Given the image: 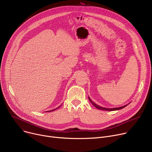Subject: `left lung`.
<instances>
[{
  "mask_svg": "<svg viewBox=\"0 0 152 152\" xmlns=\"http://www.w3.org/2000/svg\"><path fill=\"white\" fill-rule=\"evenodd\" d=\"M88 99H89V101L90 102H91V103H92L95 107H96L97 109H100V110H107V111H111V110H120V109H123V108H124L125 107H126V106H128L129 103H128V104H126V105H125V106H122V107H115V108H105V107H101V106H98V105H97L96 104H95L94 102H93L92 100H91V99L90 98V97L88 96Z\"/></svg>",
  "mask_w": 152,
  "mask_h": 152,
  "instance_id": "8db88e82",
  "label": "left lung"
}]
</instances>
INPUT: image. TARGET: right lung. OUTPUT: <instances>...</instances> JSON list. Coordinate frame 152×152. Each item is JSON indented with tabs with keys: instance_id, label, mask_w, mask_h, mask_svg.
Here are the masks:
<instances>
[{
	"instance_id": "right-lung-1",
	"label": "right lung",
	"mask_w": 152,
	"mask_h": 152,
	"mask_svg": "<svg viewBox=\"0 0 152 152\" xmlns=\"http://www.w3.org/2000/svg\"><path fill=\"white\" fill-rule=\"evenodd\" d=\"M60 106H60L59 107H60ZM58 107H57V108H56V109H53V110H49V111H50V112H51V111H53V110H54L55 109H58Z\"/></svg>"
}]
</instances>
